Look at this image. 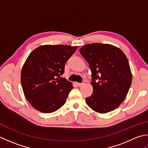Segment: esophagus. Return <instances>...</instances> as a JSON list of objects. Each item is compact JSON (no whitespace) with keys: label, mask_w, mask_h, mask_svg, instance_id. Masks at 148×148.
<instances>
[{"label":"esophagus","mask_w":148,"mask_h":148,"mask_svg":"<svg viewBox=\"0 0 148 148\" xmlns=\"http://www.w3.org/2000/svg\"><path fill=\"white\" fill-rule=\"evenodd\" d=\"M76 84L77 85V86L78 87H81L82 86H83L82 83H78V82H76Z\"/></svg>","instance_id":"34e87169"}]
</instances>
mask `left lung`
I'll return each instance as SVG.
<instances>
[{"label":"left lung","mask_w":148,"mask_h":148,"mask_svg":"<svg viewBox=\"0 0 148 148\" xmlns=\"http://www.w3.org/2000/svg\"><path fill=\"white\" fill-rule=\"evenodd\" d=\"M80 53L91 71L93 92L86 98V103L101 114L116 109L124 101L132 81L127 57L119 48L109 44H87Z\"/></svg>","instance_id":"8db88e82"}]
</instances>
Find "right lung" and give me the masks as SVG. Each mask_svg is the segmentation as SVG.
<instances>
[{"label":"right lung","instance_id":"add662e5","mask_svg":"<svg viewBox=\"0 0 148 148\" xmlns=\"http://www.w3.org/2000/svg\"><path fill=\"white\" fill-rule=\"evenodd\" d=\"M77 49L46 45L29 54L21 72V84L26 99L35 109L51 113L66 103L73 86L60 75L64 73L66 62Z\"/></svg>","mask_w":148,"mask_h":148}]
</instances>
